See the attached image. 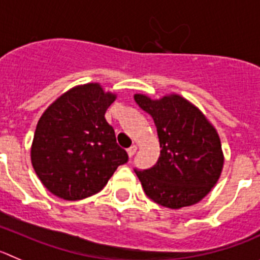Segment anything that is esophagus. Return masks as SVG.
<instances>
[{
  "label": "esophagus",
  "mask_w": 260,
  "mask_h": 260,
  "mask_svg": "<svg viewBox=\"0 0 260 260\" xmlns=\"http://www.w3.org/2000/svg\"><path fill=\"white\" fill-rule=\"evenodd\" d=\"M136 151H137V146H136V145H132V146H131L129 149L127 150V154H128V156H129V157H132L133 155L136 154Z\"/></svg>",
  "instance_id": "1"
}]
</instances>
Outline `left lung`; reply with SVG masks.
<instances>
[{"instance_id": "left-lung-1", "label": "left lung", "mask_w": 260, "mask_h": 260, "mask_svg": "<svg viewBox=\"0 0 260 260\" xmlns=\"http://www.w3.org/2000/svg\"><path fill=\"white\" fill-rule=\"evenodd\" d=\"M135 101L154 119L161 147L152 168L136 171L145 193L169 209L199 203L215 186L224 163L214 125L181 94L152 100L136 93Z\"/></svg>"}]
</instances>
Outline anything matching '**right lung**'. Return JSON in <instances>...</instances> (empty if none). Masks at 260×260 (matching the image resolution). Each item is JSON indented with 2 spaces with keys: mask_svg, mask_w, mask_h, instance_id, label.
I'll use <instances>...</instances> for the list:
<instances>
[{
  "mask_svg": "<svg viewBox=\"0 0 260 260\" xmlns=\"http://www.w3.org/2000/svg\"><path fill=\"white\" fill-rule=\"evenodd\" d=\"M116 94L100 83L75 86L45 110L30 147L31 166L42 185L64 200L100 192L128 155L116 144L105 113Z\"/></svg>",
  "mask_w": 260,
  "mask_h": 260,
  "instance_id": "1",
  "label": "right lung"
}]
</instances>
